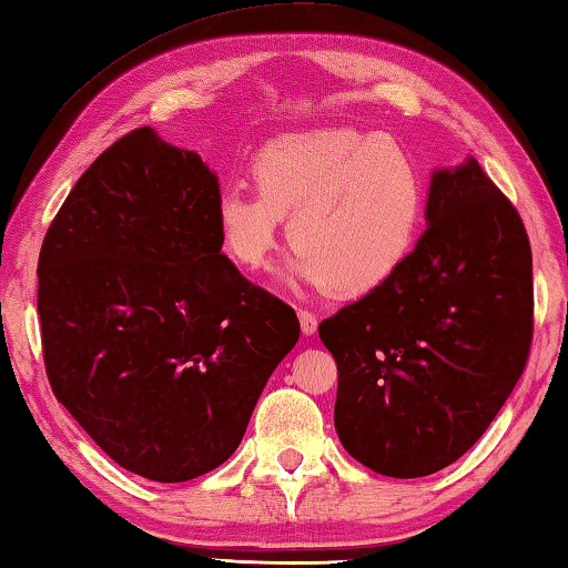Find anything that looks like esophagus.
<instances>
[{
    "instance_id": "obj_1",
    "label": "esophagus",
    "mask_w": 568,
    "mask_h": 568,
    "mask_svg": "<svg viewBox=\"0 0 568 568\" xmlns=\"http://www.w3.org/2000/svg\"><path fill=\"white\" fill-rule=\"evenodd\" d=\"M297 321H301L303 335H315V331H318V318L311 311H297Z\"/></svg>"
}]
</instances>
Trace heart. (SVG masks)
Instances as JSON below:
<instances>
[{
	"mask_svg": "<svg viewBox=\"0 0 568 568\" xmlns=\"http://www.w3.org/2000/svg\"><path fill=\"white\" fill-rule=\"evenodd\" d=\"M257 190L225 185L215 227L225 255L261 271L291 215V281L338 297L376 291L416 247L426 180L400 142L378 132L325 128L277 138L253 160Z\"/></svg>",
	"mask_w": 568,
	"mask_h": 568,
	"instance_id": "1",
	"label": "heart"
}]
</instances>
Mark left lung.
Returning a JSON list of instances; mask_svg holds the SVG:
<instances>
[{
  "instance_id": "8db88e82",
  "label": "left lung",
  "mask_w": 568,
  "mask_h": 568,
  "mask_svg": "<svg viewBox=\"0 0 568 568\" xmlns=\"http://www.w3.org/2000/svg\"><path fill=\"white\" fill-rule=\"evenodd\" d=\"M426 225L388 283L318 325L341 444L393 478L436 474L486 434L534 328L528 235L474 158L430 172Z\"/></svg>"
}]
</instances>
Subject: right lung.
<instances>
[{
  "mask_svg": "<svg viewBox=\"0 0 568 568\" xmlns=\"http://www.w3.org/2000/svg\"><path fill=\"white\" fill-rule=\"evenodd\" d=\"M217 195L197 152L132 130L77 180L40 250L57 400L114 464L158 484L235 454L301 338L293 307L220 253Z\"/></svg>",
  "mask_w": 568,
  "mask_h": 568,
  "instance_id": "obj_1",
  "label": "right lung"
}]
</instances>
